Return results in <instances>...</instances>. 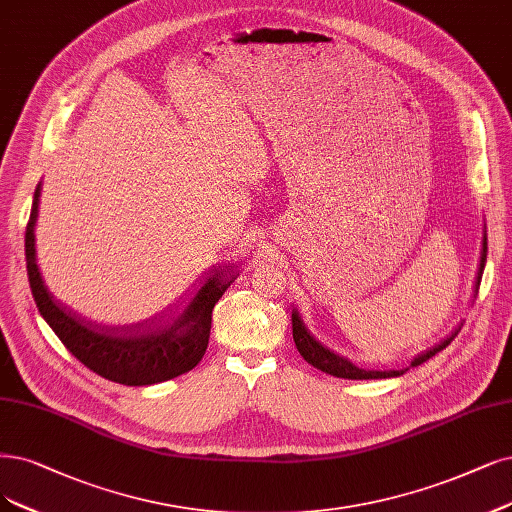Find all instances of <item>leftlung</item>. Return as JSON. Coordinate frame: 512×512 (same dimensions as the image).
<instances>
[{
    "instance_id": "left-lung-1",
    "label": "left lung",
    "mask_w": 512,
    "mask_h": 512,
    "mask_svg": "<svg viewBox=\"0 0 512 512\" xmlns=\"http://www.w3.org/2000/svg\"><path fill=\"white\" fill-rule=\"evenodd\" d=\"M485 261H487V238L483 236V251H481V266H479V274H477V291H479V285H481V274H483V268H485ZM291 320H293V339H295V346L299 350V354L304 356V361L310 363L312 367L325 371L329 375H335V377H344V380H384V377H396V375H403L405 371H369V369H361L356 367L354 363H350L348 358L335 354L333 350L325 348L323 344L318 342V339L308 331L306 323L301 320L299 312L293 310L291 314ZM458 335L451 333L445 342H441L439 346H434L430 350H426L424 354H418L411 361V367H418L422 363H426L428 358H432L437 352H441L443 348H447L451 344V339Z\"/></svg>"
}]
</instances>
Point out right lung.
<instances>
[{
	"mask_svg": "<svg viewBox=\"0 0 512 512\" xmlns=\"http://www.w3.org/2000/svg\"><path fill=\"white\" fill-rule=\"evenodd\" d=\"M42 183L35 187L33 206L25 232L27 276L37 310L65 348L90 371L124 386H151L192 371L206 352L211 337L213 308L234 282L232 266H217L206 278L187 308L173 316V323H141L132 327H107L75 314L54 299L35 259V221L40 213Z\"/></svg>",
	"mask_w": 512,
	"mask_h": 512,
	"instance_id": "1",
	"label": "right lung"
}]
</instances>
